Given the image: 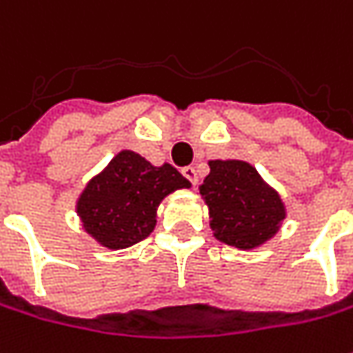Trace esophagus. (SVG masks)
Segmentation results:
<instances>
[{
  "instance_id": "34e87169",
  "label": "esophagus",
  "mask_w": 353,
  "mask_h": 353,
  "mask_svg": "<svg viewBox=\"0 0 353 353\" xmlns=\"http://www.w3.org/2000/svg\"><path fill=\"white\" fill-rule=\"evenodd\" d=\"M181 174H183V177H188L189 181H191V185H197L199 177H197V170H195L193 165H188V168H183V170H181Z\"/></svg>"
}]
</instances>
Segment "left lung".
<instances>
[{
    "label": "left lung",
    "mask_w": 353,
    "mask_h": 353,
    "mask_svg": "<svg viewBox=\"0 0 353 353\" xmlns=\"http://www.w3.org/2000/svg\"><path fill=\"white\" fill-rule=\"evenodd\" d=\"M209 168L199 193L209 207L214 238L238 250L272 240L287 216L279 193L244 160H211Z\"/></svg>",
    "instance_id": "left-lung-1"
}]
</instances>
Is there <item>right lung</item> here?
I'll use <instances>...</instances> for the list:
<instances>
[{"label":"right lung","instance_id":"add662e5","mask_svg":"<svg viewBox=\"0 0 353 353\" xmlns=\"http://www.w3.org/2000/svg\"><path fill=\"white\" fill-rule=\"evenodd\" d=\"M191 188L174 165H152L132 150H121L93 176L76 201L83 230L103 248L123 250L144 240L156 226L160 203Z\"/></svg>","mask_w":353,"mask_h":353}]
</instances>
